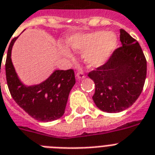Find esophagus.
Here are the masks:
<instances>
[{"instance_id":"1","label":"esophagus","mask_w":155,"mask_h":155,"mask_svg":"<svg viewBox=\"0 0 155 155\" xmlns=\"http://www.w3.org/2000/svg\"><path fill=\"white\" fill-rule=\"evenodd\" d=\"M76 77H77V78L78 79V80H81V79L85 78V74L82 72H78L77 73Z\"/></svg>"}]
</instances>
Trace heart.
I'll return each mask as SVG.
<instances>
[{
    "mask_svg": "<svg viewBox=\"0 0 155 155\" xmlns=\"http://www.w3.org/2000/svg\"><path fill=\"white\" fill-rule=\"evenodd\" d=\"M66 44L70 50L83 54L85 64L91 68H97L108 62L117 45V37L113 32L98 31L90 33H77L70 35ZM64 57L71 58L68 50L61 47Z\"/></svg>",
    "mask_w": 155,
    "mask_h": 155,
    "instance_id": "obj_1",
    "label": "heart"
}]
</instances>
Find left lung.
<instances>
[{
  "label": "left lung",
  "instance_id": "obj_1",
  "mask_svg": "<svg viewBox=\"0 0 155 155\" xmlns=\"http://www.w3.org/2000/svg\"><path fill=\"white\" fill-rule=\"evenodd\" d=\"M120 32L122 47L104 65L88 74L95 83L93 101L108 113L132 105L143 91L147 77V60L139 43L124 29Z\"/></svg>",
  "mask_w": 155,
  "mask_h": 155
}]
</instances>
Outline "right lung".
<instances>
[{"label": "right lung", "mask_w": 155, "mask_h": 155, "mask_svg": "<svg viewBox=\"0 0 155 155\" xmlns=\"http://www.w3.org/2000/svg\"><path fill=\"white\" fill-rule=\"evenodd\" d=\"M18 37L11 41L7 53L5 72L12 97L35 120L51 122L63 116L70 92L75 84L73 70H55L39 84L26 85L21 81L12 62V49Z\"/></svg>", "instance_id": "add662e5"}]
</instances>
